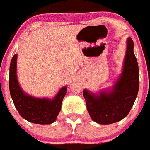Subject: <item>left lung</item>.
I'll list each match as a JSON object with an SVG mask.
<instances>
[{
	"instance_id": "1",
	"label": "left lung",
	"mask_w": 150,
	"mask_h": 150,
	"mask_svg": "<svg viewBox=\"0 0 150 150\" xmlns=\"http://www.w3.org/2000/svg\"><path fill=\"white\" fill-rule=\"evenodd\" d=\"M133 47V40L128 37L122 71L111 88L97 93L83 90L88 111L98 124L120 121L127 116L134 104L139 90V67Z\"/></svg>"
}]
</instances>
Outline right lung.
<instances>
[{
    "instance_id": "add662e5",
    "label": "right lung",
    "mask_w": 150,
    "mask_h": 150,
    "mask_svg": "<svg viewBox=\"0 0 150 150\" xmlns=\"http://www.w3.org/2000/svg\"><path fill=\"white\" fill-rule=\"evenodd\" d=\"M17 54L13 56L10 65L9 88L15 108L23 118L37 124H50L56 121L61 110L62 102L67 86L62 87L52 98L33 97L21 88L17 74Z\"/></svg>"
}]
</instances>
